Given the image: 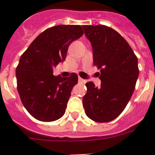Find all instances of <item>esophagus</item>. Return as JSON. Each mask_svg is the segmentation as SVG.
<instances>
[{
	"label": "esophagus",
	"mask_w": 155,
	"mask_h": 155,
	"mask_svg": "<svg viewBox=\"0 0 155 155\" xmlns=\"http://www.w3.org/2000/svg\"><path fill=\"white\" fill-rule=\"evenodd\" d=\"M78 81H79V83H80V84H84L85 83V80L80 77L78 78Z\"/></svg>",
	"instance_id": "esophagus-1"
}]
</instances>
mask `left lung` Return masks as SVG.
Masks as SVG:
<instances>
[{
	"instance_id": "obj_1",
	"label": "left lung",
	"mask_w": 155,
	"mask_h": 155,
	"mask_svg": "<svg viewBox=\"0 0 155 155\" xmlns=\"http://www.w3.org/2000/svg\"><path fill=\"white\" fill-rule=\"evenodd\" d=\"M92 44L93 63L100 69L101 87L86 84L83 97L86 115L97 122H108L117 118L130 101L139 70L137 58L125 39L106 25H84Z\"/></svg>"
}]
</instances>
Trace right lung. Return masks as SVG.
Here are the masks:
<instances>
[{"mask_svg": "<svg viewBox=\"0 0 155 155\" xmlns=\"http://www.w3.org/2000/svg\"><path fill=\"white\" fill-rule=\"evenodd\" d=\"M84 35L82 26L59 25L44 30L21 56L16 69L18 91L25 109L35 119L54 121L65 113L78 76L53 75L65 60L69 45Z\"/></svg>", "mask_w": 155, "mask_h": 155, "instance_id": "add662e5", "label": "right lung"}]
</instances>
